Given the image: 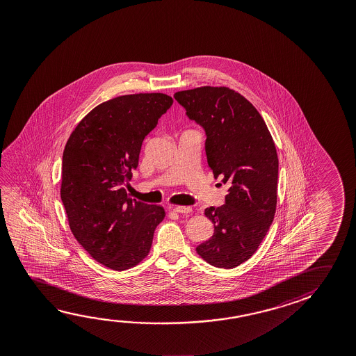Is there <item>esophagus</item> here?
I'll list each match as a JSON object with an SVG mask.
<instances>
[{
	"label": "esophagus",
	"mask_w": 356,
	"mask_h": 356,
	"mask_svg": "<svg viewBox=\"0 0 356 356\" xmlns=\"http://www.w3.org/2000/svg\"><path fill=\"white\" fill-rule=\"evenodd\" d=\"M174 211L177 213H190V212H193V209L187 207V206H176Z\"/></svg>",
	"instance_id": "1"
}]
</instances>
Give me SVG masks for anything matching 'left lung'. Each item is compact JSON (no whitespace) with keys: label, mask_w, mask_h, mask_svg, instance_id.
I'll return each instance as SVG.
<instances>
[{"label":"left lung","mask_w":356,"mask_h":356,"mask_svg":"<svg viewBox=\"0 0 356 356\" xmlns=\"http://www.w3.org/2000/svg\"><path fill=\"white\" fill-rule=\"evenodd\" d=\"M174 98L204 129L209 166L229 185L226 204L204 210L215 232L196 252L213 267L234 268L256 253L275 215L273 138L256 108L231 88L204 86L176 92Z\"/></svg>","instance_id":"left-lung-1"}]
</instances>
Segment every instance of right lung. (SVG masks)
Masks as SVG:
<instances>
[{
  "mask_svg": "<svg viewBox=\"0 0 356 356\" xmlns=\"http://www.w3.org/2000/svg\"><path fill=\"white\" fill-rule=\"evenodd\" d=\"M172 103L163 93L106 100L83 118L65 144L60 198L70 231L104 267L139 264L165 218L163 206L131 200L127 187L143 141Z\"/></svg>",
  "mask_w": 356,
  "mask_h": 356,
  "instance_id": "add662e5",
  "label": "right lung"
}]
</instances>
